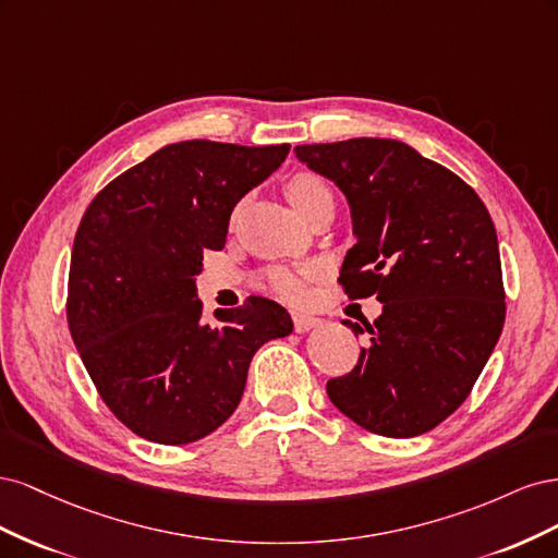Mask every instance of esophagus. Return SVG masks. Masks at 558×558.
I'll return each mask as SVG.
<instances>
[{"mask_svg": "<svg viewBox=\"0 0 558 558\" xmlns=\"http://www.w3.org/2000/svg\"><path fill=\"white\" fill-rule=\"evenodd\" d=\"M291 318H293V328H295V332H307V330H312V328H318V326H320V320H318L316 316H312V314L293 312V314H291Z\"/></svg>", "mask_w": 558, "mask_h": 558, "instance_id": "esophagus-1", "label": "esophagus"}]
</instances>
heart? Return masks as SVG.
Masks as SVG:
<instances>
[{
  "instance_id": "b5f03b06",
  "label": "heart",
  "mask_w": 558,
  "mask_h": 558,
  "mask_svg": "<svg viewBox=\"0 0 558 558\" xmlns=\"http://www.w3.org/2000/svg\"><path fill=\"white\" fill-rule=\"evenodd\" d=\"M286 195L293 202V207L302 214L307 216L320 199H328L332 197L330 189L326 185V181L312 174V172H298L293 174L289 181H286ZM316 265H302L298 269L293 267H269L265 269V286L275 295H279L281 300H300L302 291H305V277L316 275Z\"/></svg>"
}]
</instances>
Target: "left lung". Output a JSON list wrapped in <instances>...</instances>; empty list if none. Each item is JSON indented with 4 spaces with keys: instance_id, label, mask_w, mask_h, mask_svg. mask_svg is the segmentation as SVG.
Masks as SVG:
<instances>
[{
    "instance_id": "8db88e82",
    "label": "left lung",
    "mask_w": 558,
    "mask_h": 558,
    "mask_svg": "<svg viewBox=\"0 0 558 558\" xmlns=\"http://www.w3.org/2000/svg\"><path fill=\"white\" fill-rule=\"evenodd\" d=\"M295 156L349 199L359 242L337 283L351 300L384 302L375 326L363 324L359 363L328 381V398L369 433H426L470 396L505 324L492 216L461 177L396 140L305 144Z\"/></svg>"
}]
</instances>
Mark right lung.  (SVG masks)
Listing matches in <instances>:
<instances>
[{
  "mask_svg": "<svg viewBox=\"0 0 558 558\" xmlns=\"http://www.w3.org/2000/svg\"><path fill=\"white\" fill-rule=\"evenodd\" d=\"M289 144L191 140L162 146L107 183L83 214L66 283V324L113 416L158 445H189L238 410L248 363L293 320L275 300L202 318L193 277L226 246L234 205Z\"/></svg>",
  "mask_w": 558,
  "mask_h": 558,
  "instance_id": "right-lung-1",
  "label": "right lung"
}]
</instances>
